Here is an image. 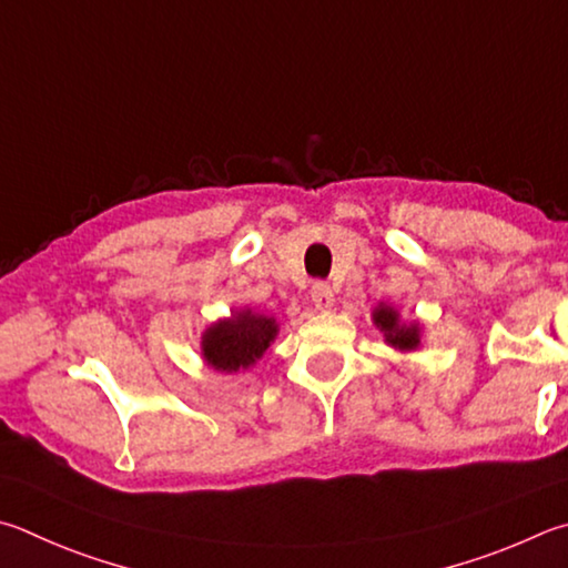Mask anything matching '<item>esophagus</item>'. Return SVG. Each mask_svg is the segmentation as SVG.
Returning a JSON list of instances; mask_svg holds the SVG:
<instances>
[{
    "label": "esophagus",
    "instance_id": "obj_1",
    "mask_svg": "<svg viewBox=\"0 0 568 568\" xmlns=\"http://www.w3.org/2000/svg\"><path fill=\"white\" fill-rule=\"evenodd\" d=\"M311 297H313V305L317 307V311H329V307H333V301H335L333 287H329L327 283H323V281H317L313 285Z\"/></svg>",
    "mask_w": 568,
    "mask_h": 568
}]
</instances>
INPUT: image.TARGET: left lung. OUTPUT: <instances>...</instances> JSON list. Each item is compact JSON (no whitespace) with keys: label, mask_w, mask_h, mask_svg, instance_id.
Segmentation results:
<instances>
[{"label":"left lung","mask_w":568,"mask_h":568,"mask_svg":"<svg viewBox=\"0 0 568 568\" xmlns=\"http://www.w3.org/2000/svg\"><path fill=\"white\" fill-rule=\"evenodd\" d=\"M375 323L383 329L387 343L397 349H415L419 343L417 325H402L399 315L387 305H379L375 311Z\"/></svg>","instance_id":"obj_1"}]
</instances>
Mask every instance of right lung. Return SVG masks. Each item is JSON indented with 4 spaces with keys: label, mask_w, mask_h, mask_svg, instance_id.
<instances>
[{
    "label": "right lung",
    "mask_w": 568,
    "mask_h": 568,
    "mask_svg": "<svg viewBox=\"0 0 568 568\" xmlns=\"http://www.w3.org/2000/svg\"><path fill=\"white\" fill-rule=\"evenodd\" d=\"M277 327L273 317L253 315L251 311L239 313L231 320H221L219 325L205 329L203 357L213 369L235 373L251 367L271 345Z\"/></svg>",
    "instance_id": "1"
}]
</instances>
